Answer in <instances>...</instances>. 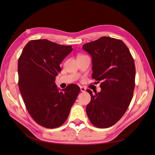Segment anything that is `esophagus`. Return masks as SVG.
Listing matches in <instances>:
<instances>
[{"instance_id": "1", "label": "esophagus", "mask_w": 155, "mask_h": 155, "mask_svg": "<svg viewBox=\"0 0 155 155\" xmlns=\"http://www.w3.org/2000/svg\"><path fill=\"white\" fill-rule=\"evenodd\" d=\"M80 90L81 92H85L86 91V88L83 87H80Z\"/></svg>"}]
</instances>
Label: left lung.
Listing matches in <instances>:
<instances>
[{
    "label": "left lung",
    "instance_id": "obj_1",
    "mask_svg": "<svg viewBox=\"0 0 155 155\" xmlns=\"http://www.w3.org/2000/svg\"><path fill=\"white\" fill-rule=\"evenodd\" d=\"M92 57V78L101 81L100 92L91 96L86 108L91 122L98 128L114 125L121 118L132 100L135 86L134 61L122 41L109 37L83 45Z\"/></svg>",
    "mask_w": 155,
    "mask_h": 155
}]
</instances>
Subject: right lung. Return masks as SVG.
Returning a JSON list of instances; mask_svg holds the SVG:
<instances>
[{
    "label": "right lung",
    "instance_id": "add662e5",
    "mask_svg": "<svg viewBox=\"0 0 155 155\" xmlns=\"http://www.w3.org/2000/svg\"><path fill=\"white\" fill-rule=\"evenodd\" d=\"M72 50V46L46 39L31 40L18 58V85L22 100L31 118L44 127L63 125L80 92L76 84L59 92L55 83L61 71L59 64Z\"/></svg>",
    "mask_w": 155,
    "mask_h": 155
}]
</instances>
